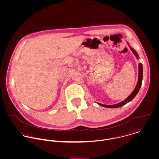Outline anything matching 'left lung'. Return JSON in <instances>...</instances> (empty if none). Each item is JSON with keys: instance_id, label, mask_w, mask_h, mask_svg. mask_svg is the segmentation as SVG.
<instances>
[{"instance_id": "1", "label": "left lung", "mask_w": 159, "mask_h": 159, "mask_svg": "<svg viewBox=\"0 0 159 159\" xmlns=\"http://www.w3.org/2000/svg\"><path fill=\"white\" fill-rule=\"evenodd\" d=\"M129 45V43H128ZM130 49L132 50V51L133 52V53L134 54V55L136 56V58L138 59L139 58V56L138 54V53L136 52V51L133 49L132 48H131L130 46ZM138 68H139V71H138V82L136 84V87L135 88V89L134 91L131 93V94L124 101L117 103V104H114V105H103V104H101V103H98L99 105L105 107V108H119L120 107H122L124 105H125L126 103H129V102H130L131 100H132L134 99V98L136 95V94L138 93V92L140 89V88L141 86V84H142V80H143V66L141 63L139 64L138 66Z\"/></svg>"}]
</instances>
